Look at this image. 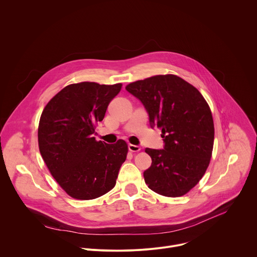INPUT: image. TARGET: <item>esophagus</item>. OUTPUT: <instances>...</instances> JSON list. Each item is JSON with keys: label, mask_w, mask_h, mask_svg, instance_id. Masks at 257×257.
Segmentation results:
<instances>
[{"label": "esophagus", "mask_w": 257, "mask_h": 257, "mask_svg": "<svg viewBox=\"0 0 257 257\" xmlns=\"http://www.w3.org/2000/svg\"><path fill=\"white\" fill-rule=\"evenodd\" d=\"M128 150H130L131 152H133V153H137V152H140V151L142 150V148L139 147V146H135V145L130 144V145H128Z\"/></svg>", "instance_id": "34e87169"}]
</instances>
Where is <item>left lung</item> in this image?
Returning a JSON list of instances; mask_svg holds the SVG:
<instances>
[{"label": "left lung", "mask_w": 257, "mask_h": 257, "mask_svg": "<svg viewBox=\"0 0 257 257\" xmlns=\"http://www.w3.org/2000/svg\"><path fill=\"white\" fill-rule=\"evenodd\" d=\"M125 89L143 102L165 143L164 150H145L152 158L144 172L146 184L166 197L187 194L202 179L212 157L214 122L207 101L196 87L173 74L138 80Z\"/></svg>", "instance_id": "left-lung-1"}]
</instances>
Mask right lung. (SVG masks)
I'll use <instances>...</instances> for the list:
<instances>
[{
    "instance_id": "1",
    "label": "right lung",
    "mask_w": 257,
    "mask_h": 257,
    "mask_svg": "<svg viewBox=\"0 0 257 257\" xmlns=\"http://www.w3.org/2000/svg\"><path fill=\"white\" fill-rule=\"evenodd\" d=\"M122 84L80 82L65 86L44 107L38 126L40 154L53 178L72 198L92 200L109 192L126 159L127 144L92 136Z\"/></svg>"
}]
</instances>
